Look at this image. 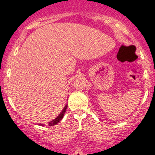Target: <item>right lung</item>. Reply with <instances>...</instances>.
Here are the masks:
<instances>
[{
  "label": "right lung",
  "mask_w": 155,
  "mask_h": 155,
  "mask_svg": "<svg viewBox=\"0 0 155 155\" xmlns=\"http://www.w3.org/2000/svg\"><path fill=\"white\" fill-rule=\"evenodd\" d=\"M66 108H67V105H65L64 108H63V111H62L61 113H60V115H58V116L56 117V118H55L54 120H53V121H52L49 122V126H53V125H56V124H58V122H60V121H61L62 118H63V115H64L65 112H66Z\"/></svg>",
  "instance_id": "obj_1"
}]
</instances>
